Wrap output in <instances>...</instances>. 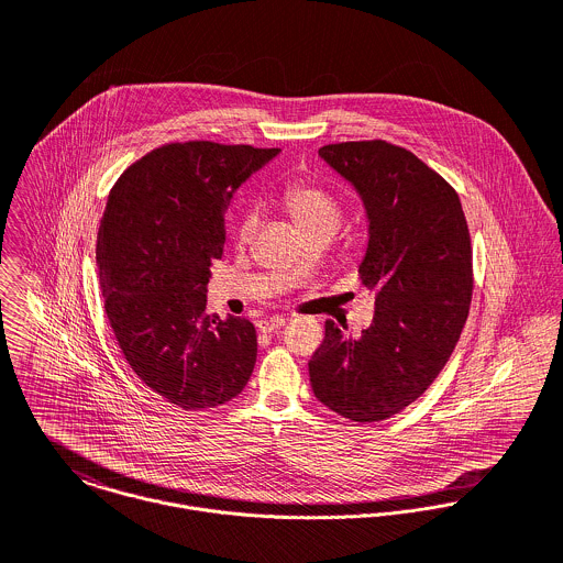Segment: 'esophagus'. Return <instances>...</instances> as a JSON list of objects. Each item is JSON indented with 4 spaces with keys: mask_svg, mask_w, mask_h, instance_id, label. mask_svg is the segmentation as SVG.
Wrapping results in <instances>:
<instances>
[{
    "mask_svg": "<svg viewBox=\"0 0 563 563\" xmlns=\"http://www.w3.org/2000/svg\"><path fill=\"white\" fill-rule=\"evenodd\" d=\"M284 324H286V317H271V319L257 321V329H260L262 333H271V331H275V329H279V327H284Z\"/></svg>",
    "mask_w": 563,
    "mask_h": 563,
    "instance_id": "1",
    "label": "esophagus"
}]
</instances>
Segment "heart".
<instances>
[{
	"label": "heart",
	"mask_w": 563,
	"mask_h": 563,
	"mask_svg": "<svg viewBox=\"0 0 563 563\" xmlns=\"http://www.w3.org/2000/svg\"><path fill=\"white\" fill-rule=\"evenodd\" d=\"M282 203L292 221L312 234H333L342 221V203L333 190L314 179L290 181L282 192ZM260 225V208L253 201H244L234 217V239L239 244L253 241Z\"/></svg>",
	"instance_id": "heart-1"
}]
</instances>
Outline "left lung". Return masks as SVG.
I'll return each mask as SVG.
<instances>
[{
	"instance_id": "left-lung-1",
	"label": "left lung",
	"mask_w": 563,
	"mask_h": 563,
	"mask_svg": "<svg viewBox=\"0 0 563 563\" xmlns=\"http://www.w3.org/2000/svg\"><path fill=\"white\" fill-rule=\"evenodd\" d=\"M319 154L366 206L360 282L375 295V317L360 338L324 322L310 384L342 418L382 422L427 393L462 335L475 290L471 232L455 188L405 147L375 139Z\"/></svg>"
}]
</instances>
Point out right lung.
<instances>
[{"instance_id":"right-lung-1","label":"right lung","mask_w":563,"mask_h":563,"mask_svg":"<svg viewBox=\"0 0 563 563\" xmlns=\"http://www.w3.org/2000/svg\"><path fill=\"white\" fill-rule=\"evenodd\" d=\"M279 150L166 143L114 181L97 232L103 310L139 379L181 409L239 397L257 355L253 322L206 314L232 190Z\"/></svg>"}]
</instances>
